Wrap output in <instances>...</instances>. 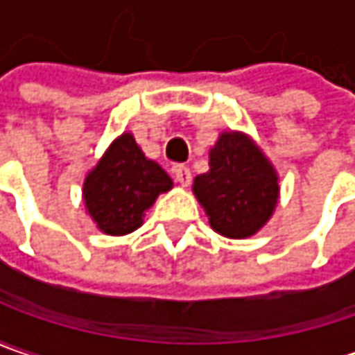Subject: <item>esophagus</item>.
<instances>
[{
	"label": "esophagus",
	"instance_id": "esophagus-1",
	"mask_svg": "<svg viewBox=\"0 0 355 355\" xmlns=\"http://www.w3.org/2000/svg\"><path fill=\"white\" fill-rule=\"evenodd\" d=\"M173 175H175V180H177L180 187H189L191 184V168L189 166H184V164H177L175 168H173Z\"/></svg>",
	"mask_w": 355,
	"mask_h": 355
}]
</instances>
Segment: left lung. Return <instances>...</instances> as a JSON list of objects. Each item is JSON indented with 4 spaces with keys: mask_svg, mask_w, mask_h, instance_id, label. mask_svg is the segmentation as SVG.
<instances>
[{
    "mask_svg": "<svg viewBox=\"0 0 355 355\" xmlns=\"http://www.w3.org/2000/svg\"><path fill=\"white\" fill-rule=\"evenodd\" d=\"M210 171L194 178L193 193L210 226L226 239H248L278 205V175L244 132H223L208 153Z\"/></svg>",
    "mask_w": 355,
    "mask_h": 355,
    "instance_id": "left-lung-1",
    "label": "left lung"
}]
</instances>
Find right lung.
Segmentation results:
<instances>
[{"label": "right lung", "mask_w": 355, "mask_h": 355, "mask_svg": "<svg viewBox=\"0 0 355 355\" xmlns=\"http://www.w3.org/2000/svg\"><path fill=\"white\" fill-rule=\"evenodd\" d=\"M173 189V180L145 157L131 132H123L85 177V208L101 232L123 236L143 224L157 196Z\"/></svg>", "instance_id": "obj_1"}]
</instances>
